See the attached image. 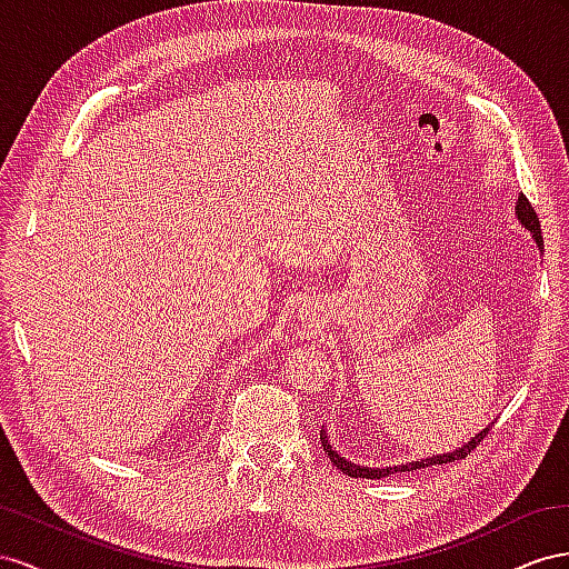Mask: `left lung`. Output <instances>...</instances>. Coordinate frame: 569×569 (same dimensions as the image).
Returning a JSON list of instances; mask_svg holds the SVG:
<instances>
[{"instance_id": "left-lung-1", "label": "left lung", "mask_w": 569, "mask_h": 569, "mask_svg": "<svg viewBox=\"0 0 569 569\" xmlns=\"http://www.w3.org/2000/svg\"><path fill=\"white\" fill-rule=\"evenodd\" d=\"M515 217L517 221L522 223V229H527L533 238V242H537V248L543 252V238H541V223H539V217L537 212H533V207L529 204V200L525 198L522 192H519L517 198V204H515ZM486 431H489V427H486L483 431L475 433L472 438H469L467 443H462L460 448L450 450V452H441V456H429V458H421V460H412V462H405V465H393V467H365V465H357V462H350L346 460L340 452L331 446L329 441V431L321 427V446L323 450H327V456L331 458V462L340 469V472L348 475V477H355V479H381V477H391V475H398V472H415V469H425V467H431V465H448V462H456V460H462L469 450H472L481 438L486 436Z\"/></svg>"}]
</instances>
